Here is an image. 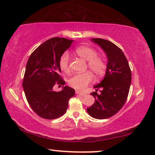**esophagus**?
Instances as JSON below:
<instances>
[{
    "instance_id": "34e87169",
    "label": "esophagus",
    "mask_w": 155,
    "mask_h": 155,
    "mask_svg": "<svg viewBox=\"0 0 155 155\" xmlns=\"http://www.w3.org/2000/svg\"><path fill=\"white\" fill-rule=\"evenodd\" d=\"M76 93L78 94V95L81 96V97H85V95H86V94L84 93V92H80V91H76Z\"/></svg>"
}]
</instances>
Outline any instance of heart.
<instances>
[{
	"label": "heart",
	"mask_w": 155,
	"mask_h": 155,
	"mask_svg": "<svg viewBox=\"0 0 155 155\" xmlns=\"http://www.w3.org/2000/svg\"><path fill=\"white\" fill-rule=\"evenodd\" d=\"M78 56L87 61V66L97 77L104 74L107 70V64L104 60L98 56L96 50L87 46H80L75 50ZM59 68L64 73H69L70 68V56L68 53L64 52L61 55L58 62ZM93 80V75L90 71L84 73L75 74L69 78V85L73 88L83 90Z\"/></svg>",
	"instance_id": "heart-1"
}]
</instances>
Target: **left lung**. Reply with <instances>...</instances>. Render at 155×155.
<instances>
[{
    "label": "left lung",
    "mask_w": 155,
    "mask_h": 155,
    "mask_svg": "<svg viewBox=\"0 0 155 155\" xmlns=\"http://www.w3.org/2000/svg\"><path fill=\"white\" fill-rule=\"evenodd\" d=\"M107 54L108 63L105 77L94 85L96 92H91L95 101L87 111L96 119H106L117 114L127 99L131 81V74L127 60L118 47L111 41L101 38H92ZM103 89L98 95L97 90Z\"/></svg>",
    "instance_id": "left-lung-1"
}]
</instances>
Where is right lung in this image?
Instances as JSON below:
<instances>
[{
	"label": "right lung",
	"instance_id": "obj_1",
	"mask_svg": "<svg viewBox=\"0 0 155 155\" xmlns=\"http://www.w3.org/2000/svg\"><path fill=\"white\" fill-rule=\"evenodd\" d=\"M73 40L54 38L45 41L30 55L25 71L23 87L30 107L39 116L53 120L66 113L74 89L63 86L61 91L53 90L55 85H64L60 76L58 62Z\"/></svg>",
	"mask_w": 155,
	"mask_h": 155
}]
</instances>
